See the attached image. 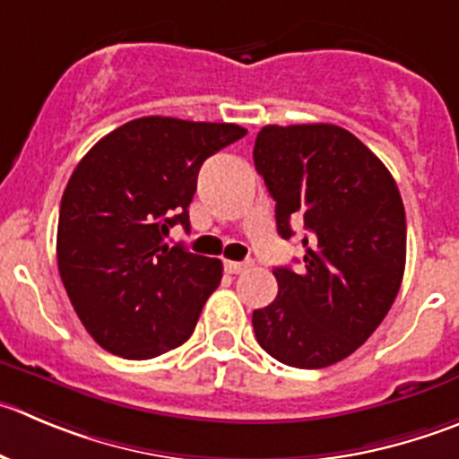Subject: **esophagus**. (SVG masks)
I'll use <instances>...</instances> for the list:
<instances>
[{"instance_id":"34e87169","label":"esophagus","mask_w":459,"mask_h":459,"mask_svg":"<svg viewBox=\"0 0 459 459\" xmlns=\"http://www.w3.org/2000/svg\"><path fill=\"white\" fill-rule=\"evenodd\" d=\"M252 265V259L247 261H225V270L230 274H238V273H246L247 268Z\"/></svg>"}]
</instances>
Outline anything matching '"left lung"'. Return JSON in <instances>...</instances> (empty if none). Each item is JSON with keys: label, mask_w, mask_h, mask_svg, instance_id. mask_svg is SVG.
I'll return each instance as SVG.
<instances>
[{"label": "left lung", "mask_w": 459, "mask_h": 459, "mask_svg": "<svg viewBox=\"0 0 459 459\" xmlns=\"http://www.w3.org/2000/svg\"><path fill=\"white\" fill-rule=\"evenodd\" d=\"M255 167L281 238L304 221V265L274 268L279 295L252 313L256 342L279 363L320 369L356 351L390 311L405 270V212L394 178L333 124L264 126Z\"/></svg>", "instance_id": "1"}]
</instances>
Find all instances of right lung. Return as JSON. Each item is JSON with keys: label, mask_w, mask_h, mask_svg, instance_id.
Here are the masks:
<instances>
[{"label": "right lung", "mask_w": 459, "mask_h": 459, "mask_svg": "<svg viewBox=\"0 0 459 459\" xmlns=\"http://www.w3.org/2000/svg\"><path fill=\"white\" fill-rule=\"evenodd\" d=\"M237 124L142 117L78 161L60 200L58 273L87 333L121 358L148 360L194 333L222 264L164 243L189 232L203 161L246 137Z\"/></svg>", "instance_id": "obj_1"}]
</instances>
